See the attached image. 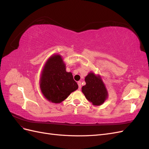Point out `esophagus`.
Segmentation results:
<instances>
[{
    "label": "esophagus",
    "mask_w": 149,
    "mask_h": 149,
    "mask_svg": "<svg viewBox=\"0 0 149 149\" xmlns=\"http://www.w3.org/2000/svg\"><path fill=\"white\" fill-rule=\"evenodd\" d=\"M78 89H81V81H78Z\"/></svg>",
    "instance_id": "34e87169"
}]
</instances>
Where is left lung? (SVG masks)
<instances>
[{
	"label": "left lung",
	"instance_id": "1",
	"mask_svg": "<svg viewBox=\"0 0 149 149\" xmlns=\"http://www.w3.org/2000/svg\"><path fill=\"white\" fill-rule=\"evenodd\" d=\"M86 85L82 87V92L86 98L94 106H100L108 96L107 89L101 77L93 72L85 77Z\"/></svg>",
	"mask_w": 149,
	"mask_h": 149
}]
</instances>
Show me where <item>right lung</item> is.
Here are the masks:
<instances>
[{
  "label": "right lung",
  "instance_id": "obj_1",
  "mask_svg": "<svg viewBox=\"0 0 149 149\" xmlns=\"http://www.w3.org/2000/svg\"><path fill=\"white\" fill-rule=\"evenodd\" d=\"M44 97L53 103H60L78 88L71 72H66L61 55H53L45 64L40 79Z\"/></svg>",
  "mask_w": 149,
  "mask_h": 149
}]
</instances>
